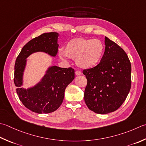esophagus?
Here are the masks:
<instances>
[{
	"label": "esophagus",
	"instance_id": "esophagus-1",
	"mask_svg": "<svg viewBox=\"0 0 146 146\" xmlns=\"http://www.w3.org/2000/svg\"><path fill=\"white\" fill-rule=\"evenodd\" d=\"M75 75H76V76L81 75H82V72H81L80 71H79V70H78V71H75Z\"/></svg>",
	"mask_w": 146,
	"mask_h": 146
}]
</instances>
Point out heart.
Returning <instances> with one entry per match:
<instances>
[{"instance_id":"obj_1","label":"heart","mask_w":146,"mask_h":146,"mask_svg":"<svg viewBox=\"0 0 146 146\" xmlns=\"http://www.w3.org/2000/svg\"><path fill=\"white\" fill-rule=\"evenodd\" d=\"M104 52V45L99 39L76 38L68 42L59 56L75 59L76 65L84 69L96 66L101 61Z\"/></svg>"}]
</instances>
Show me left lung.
Segmentation results:
<instances>
[{
  "label": "left lung",
  "instance_id": "8db88e82",
  "mask_svg": "<svg viewBox=\"0 0 146 146\" xmlns=\"http://www.w3.org/2000/svg\"><path fill=\"white\" fill-rule=\"evenodd\" d=\"M105 50L96 66L83 70L87 84L84 92L88 109L98 114L117 110L131 88V64L126 52L105 36Z\"/></svg>",
  "mask_w": 146,
  "mask_h": 146
}]
</instances>
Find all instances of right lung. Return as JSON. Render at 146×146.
<instances>
[{
	"label": "right lung",
	"instance_id": "right-lung-1",
	"mask_svg": "<svg viewBox=\"0 0 146 146\" xmlns=\"http://www.w3.org/2000/svg\"><path fill=\"white\" fill-rule=\"evenodd\" d=\"M59 34L43 33L31 40L22 48L14 66V82L16 92L23 104L38 114L50 113L58 110L63 101L66 88L75 78L72 68H64L53 66L48 68L40 82L27 89L21 88L27 58L31 54L44 52L51 56L58 53Z\"/></svg>",
	"mask_w": 146,
	"mask_h": 146
}]
</instances>
